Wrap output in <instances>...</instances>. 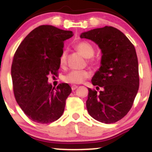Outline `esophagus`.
<instances>
[{"mask_svg": "<svg viewBox=\"0 0 152 152\" xmlns=\"http://www.w3.org/2000/svg\"><path fill=\"white\" fill-rule=\"evenodd\" d=\"M78 88V86L77 85H72L71 86V89L72 90H75L76 89Z\"/></svg>", "mask_w": 152, "mask_h": 152, "instance_id": "1", "label": "esophagus"}]
</instances>
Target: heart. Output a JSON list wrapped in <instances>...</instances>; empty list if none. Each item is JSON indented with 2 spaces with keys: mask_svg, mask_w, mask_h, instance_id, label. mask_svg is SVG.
Instances as JSON below:
<instances>
[{
  "mask_svg": "<svg viewBox=\"0 0 152 152\" xmlns=\"http://www.w3.org/2000/svg\"><path fill=\"white\" fill-rule=\"evenodd\" d=\"M76 48L85 57L89 58V62L93 63L96 62V59L93 57L95 53V48L91 43L87 41H81L76 45ZM66 50H62L59 56V65L63 67L66 63ZM90 73L87 70H72L65 76L64 79L67 83L70 84H80L83 82L86 79L90 77Z\"/></svg>",
  "mask_w": 152,
  "mask_h": 152,
  "instance_id": "obj_1",
  "label": "heart"
}]
</instances>
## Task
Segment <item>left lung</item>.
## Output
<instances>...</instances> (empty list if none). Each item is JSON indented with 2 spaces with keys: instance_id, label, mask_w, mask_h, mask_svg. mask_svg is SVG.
Returning a JSON list of instances; mask_svg holds the SVG:
<instances>
[{
  "instance_id": "obj_1",
  "label": "left lung",
  "mask_w": 152,
  "mask_h": 152,
  "mask_svg": "<svg viewBox=\"0 0 152 152\" xmlns=\"http://www.w3.org/2000/svg\"><path fill=\"white\" fill-rule=\"evenodd\" d=\"M81 38L96 42L102 52V65L92 84L102 87L98 93L88 88L86 102L91 117L104 124L118 121L132 107L139 89L138 61L135 48L118 29L112 26L84 32Z\"/></svg>"
}]
</instances>
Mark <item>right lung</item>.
Listing matches in <instances>:
<instances>
[{
  "mask_svg": "<svg viewBox=\"0 0 152 152\" xmlns=\"http://www.w3.org/2000/svg\"><path fill=\"white\" fill-rule=\"evenodd\" d=\"M71 31L42 25L32 30L17 49L11 74L17 103L27 117L39 124H50L62 116L72 91L68 84L55 87L48 83L49 75L57 76L64 41Z\"/></svg>",
  "mask_w": 152,
  "mask_h": 152,
  "instance_id": "obj_1",
  "label": "right lung"
}]
</instances>
